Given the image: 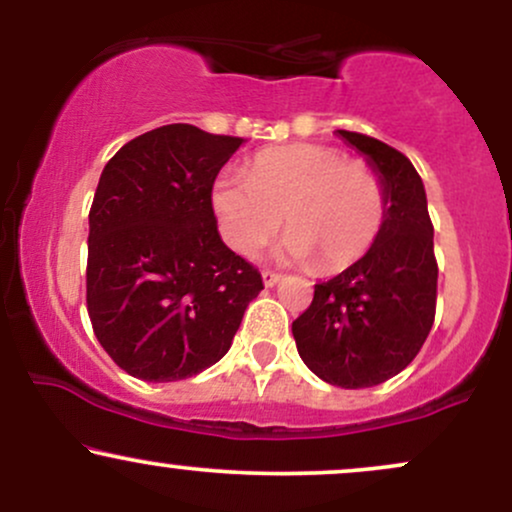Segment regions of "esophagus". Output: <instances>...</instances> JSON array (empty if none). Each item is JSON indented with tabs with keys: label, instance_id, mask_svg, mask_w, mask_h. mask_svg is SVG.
Wrapping results in <instances>:
<instances>
[{
	"label": "esophagus",
	"instance_id": "obj_1",
	"mask_svg": "<svg viewBox=\"0 0 512 512\" xmlns=\"http://www.w3.org/2000/svg\"><path fill=\"white\" fill-rule=\"evenodd\" d=\"M279 279H281V274H279V272H272V269H264V272H262V281H264V286H274V284H279Z\"/></svg>",
	"mask_w": 512,
	"mask_h": 512
}]
</instances>
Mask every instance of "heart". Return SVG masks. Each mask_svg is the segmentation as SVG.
Returning a JSON list of instances; mask_svg holds the SVG:
<instances>
[{"mask_svg":"<svg viewBox=\"0 0 512 512\" xmlns=\"http://www.w3.org/2000/svg\"><path fill=\"white\" fill-rule=\"evenodd\" d=\"M211 207L233 250L255 255L289 231L281 255L322 274L342 272L373 250L387 221V187L373 166L322 144H289L252 156L245 180L219 175Z\"/></svg>","mask_w":512,"mask_h":512,"instance_id":"b5f03b06","label":"heart"}]
</instances>
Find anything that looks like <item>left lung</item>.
Returning a JSON list of instances; mask_svg holds the SVG:
<instances>
[{"instance_id": "8db88e82", "label": "left lung", "mask_w": 512, "mask_h": 512, "mask_svg": "<svg viewBox=\"0 0 512 512\" xmlns=\"http://www.w3.org/2000/svg\"><path fill=\"white\" fill-rule=\"evenodd\" d=\"M337 132L385 180L387 221L363 260L315 284L293 339L317 378L356 390L385 383L421 351L436 317L438 262L424 182L409 158L368 134Z\"/></svg>"}]
</instances>
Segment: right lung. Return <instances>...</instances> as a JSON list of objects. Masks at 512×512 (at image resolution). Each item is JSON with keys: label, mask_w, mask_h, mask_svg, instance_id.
<instances>
[{"label": "right lung", "mask_w": 512, "mask_h": 512, "mask_svg": "<svg viewBox=\"0 0 512 512\" xmlns=\"http://www.w3.org/2000/svg\"><path fill=\"white\" fill-rule=\"evenodd\" d=\"M240 137L163 125L105 163L88 211L86 308L125 373L173 383L231 349L262 274L223 245L211 187Z\"/></svg>", "instance_id": "right-lung-1"}]
</instances>
